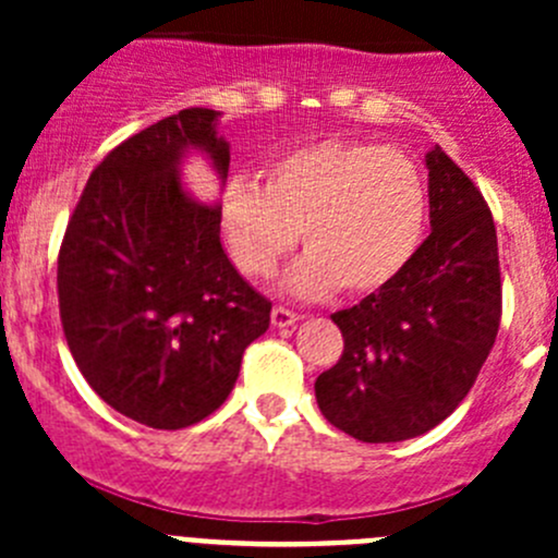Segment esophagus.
Segmentation results:
<instances>
[{"instance_id": "1", "label": "esophagus", "mask_w": 558, "mask_h": 558, "mask_svg": "<svg viewBox=\"0 0 558 558\" xmlns=\"http://www.w3.org/2000/svg\"><path fill=\"white\" fill-rule=\"evenodd\" d=\"M296 320H300V315L294 311H289V307H272V326H278V329H283V326H294Z\"/></svg>"}]
</instances>
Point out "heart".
<instances>
[{
	"label": "heart",
	"instance_id": "1",
	"mask_svg": "<svg viewBox=\"0 0 558 558\" xmlns=\"http://www.w3.org/2000/svg\"><path fill=\"white\" fill-rule=\"evenodd\" d=\"M426 180L397 148L373 143L305 145L280 156L256 180H232L221 199V229L234 267L269 278L307 245L286 275L296 296L373 294L404 272L424 240Z\"/></svg>",
	"mask_w": 558,
	"mask_h": 558
}]
</instances>
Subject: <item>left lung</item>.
Wrapping results in <instances>:
<instances>
[{
    "label": "left lung",
    "mask_w": 558,
    "mask_h": 558,
    "mask_svg": "<svg viewBox=\"0 0 558 558\" xmlns=\"http://www.w3.org/2000/svg\"><path fill=\"white\" fill-rule=\"evenodd\" d=\"M432 234L386 289L331 315L342 356L315 380L331 426L362 442H399L459 408L492 353L502 278L492 210L442 148L426 154Z\"/></svg>",
    "instance_id": "1"
}]
</instances>
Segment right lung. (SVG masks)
<instances>
[{
    "instance_id": "add662e5",
    "label": "right lung",
    "mask_w": 558,
    "mask_h": 558,
    "mask_svg": "<svg viewBox=\"0 0 558 558\" xmlns=\"http://www.w3.org/2000/svg\"><path fill=\"white\" fill-rule=\"evenodd\" d=\"M221 112L189 107L132 134L92 172L59 251V313L88 386L126 418L183 429L216 413L272 302L221 245V205L178 178L189 150L229 172Z\"/></svg>"
}]
</instances>
